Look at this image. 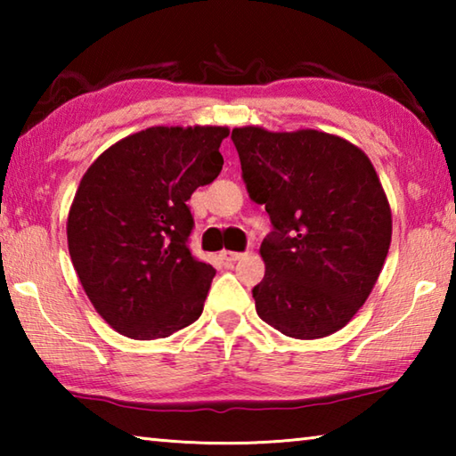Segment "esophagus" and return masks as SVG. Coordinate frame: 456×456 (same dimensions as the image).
<instances>
[{"label":"esophagus","instance_id":"obj_1","mask_svg":"<svg viewBox=\"0 0 456 456\" xmlns=\"http://www.w3.org/2000/svg\"><path fill=\"white\" fill-rule=\"evenodd\" d=\"M241 257H245V253H237V251H221V259L227 261V264H235Z\"/></svg>","mask_w":456,"mask_h":456}]
</instances>
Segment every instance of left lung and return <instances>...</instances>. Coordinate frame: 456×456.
<instances>
[{
    "label": "left lung",
    "instance_id": "obj_1",
    "mask_svg": "<svg viewBox=\"0 0 456 456\" xmlns=\"http://www.w3.org/2000/svg\"><path fill=\"white\" fill-rule=\"evenodd\" d=\"M231 138L249 199L273 225L259 247L257 315L296 339L334 334L364 305L390 249V203L374 165L356 144L314 128L239 126Z\"/></svg>",
    "mask_w": 456,
    "mask_h": 456
}]
</instances>
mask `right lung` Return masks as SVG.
Segmentation results:
<instances>
[{"mask_svg": "<svg viewBox=\"0 0 456 456\" xmlns=\"http://www.w3.org/2000/svg\"><path fill=\"white\" fill-rule=\"evenodd\" d=\"M227 126H151L100 154L68 213L76 275L94 310L133 339L168 338L203 314L215 269L189 249L197 187L223 168Z\"/></svg>", "mask_w": 456, "mask_h": 456, "instance_id": "obj_1", "label": "right lung"}]
</instances>
